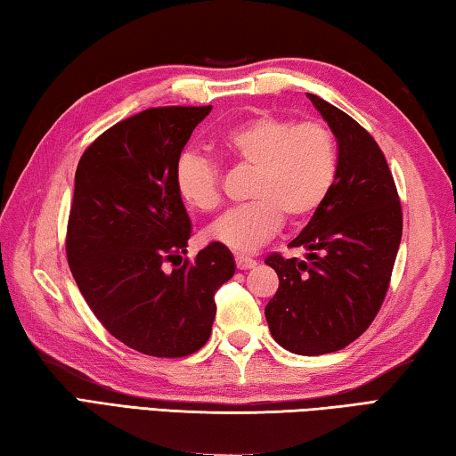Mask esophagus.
I'll use <instances>...</instances> for the list:
<instances>
[{"instance_id":"esophagus-1","label":"esophagus","mask_w":456,"mask_h":456,"mask_svg":"<svg viewBox=\"0 0 456 456\" xmlns=\"http://www.w3.org/2000/svg\"><path fill=\"white\" fill-rule=\"evenodd\" d=\"M236 266L238 270H250L256 266V260L250 256H242V254H236Z\"/></svg>"}]
</instances>
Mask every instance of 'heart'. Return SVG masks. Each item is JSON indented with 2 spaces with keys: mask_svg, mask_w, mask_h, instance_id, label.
<instances>
[{
  "mask_svg": "<svg viewBox=\"0 0 456 456\" xmlns=\"http://www.w3.org/2000/svg\"><path fill=\"white\" fill-rule=\"evenodd\" d=\"M218 146L230 162L250 170L248 202L224 214L206 238L228 248L252 252L282 228L284 218L302 224L321 210L338 178L337 134L322 122L258 114L222 135ZM175 190L200 212L222 202L218 164L196 151H183L175 164Z\"/></svg>",
  "mask_w": 456,
  "mask_h": 456,
  "instance_id": "1",
  "label": "heart"
}]
</instances>
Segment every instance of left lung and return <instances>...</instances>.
I'll return each mask as SVG.
<instances>
[{"label":"left lung","mask_w":456,"mask_h":456,"mask_svg":"<svg viewBox=\"0 0 456 456\" xmlns=\"http://www.w3.org/2000/svg\"><path fill=\"white\" fill-rule=\"evenodd\" d=\"M308 98L337 134L338 178L289 244L305 248L306 260L278 252L266 258L281 284L265 314L278 345L318 356L348 346L379 314L401 246L403 208L377 140L337 106Z\"/></svg>","instance_id":"left-lung-1"}]
</instances>
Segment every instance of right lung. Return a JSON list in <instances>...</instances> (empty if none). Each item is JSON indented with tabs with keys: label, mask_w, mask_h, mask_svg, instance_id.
I'll list each match as a JSON object with an SVG mask.
<instances>
[{
	"label": "right lung",
	"mask_w": 456,
	"mask_h": 456,
	"mask_svg": "<svg viewBox=\"0 0 456 456\" xmlns=\"http://www.w3.org/2000/svg\"><path fill=\"white\" fill-rule=\"evenodd\" d=\"M210 110L164 106L126 118L87 146L76 170L69 270L103 329L148 356L182 358L202 348L216 316L214 294L236 270L218 242L194 260L182 258L191 224L174 172Z\"/></svg>",
	"instance_id": "1"
}]
</instances>
